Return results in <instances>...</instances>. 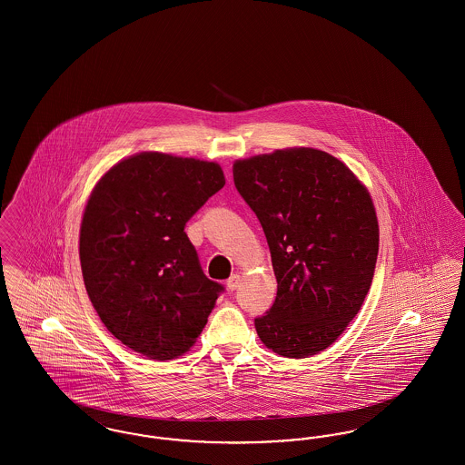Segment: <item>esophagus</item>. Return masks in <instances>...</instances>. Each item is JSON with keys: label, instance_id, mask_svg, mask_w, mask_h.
Listing matches in <instances>:
<instances>
[{"label": "esophagus", "instance_id": "esophagus-1", "mask_svg": "<svg viewBox=\"0 0 465 465\" xmlns=\"http://www.w3.org/2000/svg\"><path fill=\"white\" fill-rule=\"evenodd\" d=\"M239 284H241V275H239V273H233V275L226 281V288L230 289V291H235V289L239 288Z\"/></svg>", "mask_w": 465, "mask_h": 465}]
</instances>
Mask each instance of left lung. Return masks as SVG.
Here are the masks:
<instances>
[{
    "label": "left lung",
    "instance_id": "obj_1",
    "mask_svg": "<svg viewBox=\"0 0 465 465\" xmlns=\"http://www.w3.org/2000/svg\"><path fill=\"white\" fill-rule=\"evenodd\" d=\"M233 183L262 223L277 296L254 319L275 354H319L349 326L370 291L378 222L370 193L338 158L312 148L233 163Z\"/></svg>",
    "mask_w": 465,
    "mask_h": 465
}]
</instances>
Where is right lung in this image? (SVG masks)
Returning <instances> with one entry per match:
<instances>
[{
    "label": "right lung",
    "instance_id": "1",
    "mask_svg": "<svg viewBox=\"0 0 465 465\" xmlns=\"http://www.w3.org/2000/svg\"><path fill=\"white\" fill-rule=\"evenodd\" d=\"M223 186L214 162L139 153L94 188L80 230L84 282L103 324L135 352L184 354L224 292L184 232Z\"/></svg>",
    "mask_w": 465,
    "mask_h": 465
}]
</instances>
